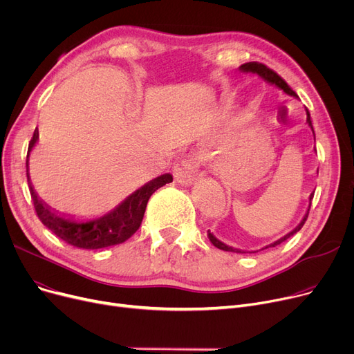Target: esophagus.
Listing matches in <instances>:
<instances>
[{
    "label": "esophagus",
    "instance_id": "esophagus-1",
    "mask_svg": "<svg viewBox=\"0 0 354 354\" xmlns=\"http://www.w3.org/2000/svg\"><path fill=\"white\" fill-rule=\"evenodd\" d=\"M202 155L198 152H192L191 155H188V158L178 162L174 167L175 180L180 185H191L198 175L199 166L202 165Z\"/></svg>",
    "mask_w": 354,
    "mask_h": 354
}]
</instances>
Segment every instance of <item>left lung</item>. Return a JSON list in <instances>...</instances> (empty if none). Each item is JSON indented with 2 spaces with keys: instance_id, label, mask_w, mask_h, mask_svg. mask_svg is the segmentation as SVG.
<instances>
[{
  "instance_id": "1",
  "label": "left lung",
  "mask_w": 354,
  "mask_h": 354,
  "mask_svg": "<svg viewBox=\"0 0 354 354\" xmlns=\"http://www.w3.org/2000/svg\"><path fill=\"white\" fill-rule=\"evenodd\" d=\"M239 70L243 71V73H252V74H258L259 77H261L263 80H266L267 83H270V84H274V86H277L278 88H281L284 93H287V95H290V96H295V93L291 90V87L280 77L278 76V74L275 73V71H272L271 68H268L267 66H264V64H261V63H245V64H243V66H239ZM307 123H308V126L311 127V130H313V133H314V129H313V123H311V118H310V111L307 110ZM314 140H315V136H314ZM319 172V171H317ZM313 196H314V192L310 195V205H308V209H307V212H306V215L303 216V219L300 221V224L297 225L292 231H290L288 234H286L284 236H281L280 239H277V241H274L272 244H270V245H267V247H264L263 250H266V248H268V247H275V245H278V244H281V243H284L286 239H288L291 235H294L295 232H299L301 228H303V225H304V222L307 221V216H308V211H310V207H311V199H313ZM208 238H209V241L212 243V245H215L216 248H219V250H224V251H231V252H241V254H245V252H248V251H244V250H238V248H234V247H230V245H227V244H224L222 243V241H219L214 234H211V231H208ZM250 252H258V251H250Z\"/></svg>"
}]
</instances>
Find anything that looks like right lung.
Returning a JSON list of instances; mask_svg holds the SVG:
<instances>
[{"instance_id": "add662e5", "label": "right lung", "mask_w": 354, "mask_h": 354, "mask_svg": "<svg viewBox=\"0 0 354 354\" xmlns=\"http://www.w3.org/2000/svg\"><path fill=\"white\" fill-rule=\"evenodd\" d=\"M37 142H39V130L35 129L28 145L26 165L30 194L37 216L54 235H57L64 243L77 248L99 250L124 243L139 230L149 198L163 185L174 180L171 174H163L145 183L142 188L129 195L115 209H111L103 216L88 221L77 219L51 209V207H48L39 194L34 191L28 174V158Z\"/></svg>"}]
</instances>
